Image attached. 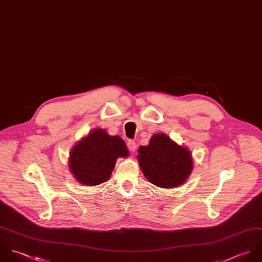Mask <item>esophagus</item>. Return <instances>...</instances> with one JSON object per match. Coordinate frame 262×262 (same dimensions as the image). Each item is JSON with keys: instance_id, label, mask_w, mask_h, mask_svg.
<instances>
[{"instance_id": "34e87169", "label": "esophagus", "mask_w": 262, "mask_h": 262, "mask_svg": "<svg viewBox=\"0 0 262 262\" xmlns=\"http://www.w3.org/2000/svg\"><path fill=\"white\" fill-rule=\"evenodd\" d=\"M127 148H128V150H129L130 152H135V151H136V148H137L136 142L129 140V141L127 142Z\"/></svg>"}]
</instances>
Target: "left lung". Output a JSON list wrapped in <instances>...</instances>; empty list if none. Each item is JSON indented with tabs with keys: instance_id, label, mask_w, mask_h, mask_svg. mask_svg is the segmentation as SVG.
<instances>
[{
	"instance_id": "1",
	"label": "left lung",
	"mask_w": 262,
	"mask_h": 262,
	"mask_svg": "<svg viewBox=\"0 0 262 262\" xmlns=\"http://www.w3.org/2000/svg\"><path fill=\"white\" fill-rule=\"evenodd\" d=\"M138 161L146 178L162 188H174L186 181L193 168L191 153L165 134L154 135L148 146L138 150Z\"/></svg>"
}]
</instances>
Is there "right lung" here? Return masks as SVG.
I'll return each mask as SVG.
<instances>
[{
    "mask_svg": "<svg viewBox=\"0 0 262 262\" xmlns=\"http://www.w3.org/2000/svg\"><path fill=\"white\" fill-rule=\"evenodd\" d=\"M127 156V147L120 137L109 136L105 129L97 128L74 146L69 166L78 182L93 186L110 178L117 158Z\"/></svg>",
    "mask_w": 262,
    "mask_h": 262,
    "instance_id": "1",
    "label": "right lung"
}]
</instances>
